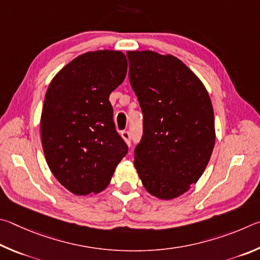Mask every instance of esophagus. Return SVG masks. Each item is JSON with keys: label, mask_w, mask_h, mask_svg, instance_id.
Instances as JSON below:
<instances>
[{"label": "esophagus", "mask_w": 260, "mask_h": 260, "mask_svg": "<svg viewBox=\"0 0 260 260\" xmlns=\"http://www.w3.org/2000/svg\"><path fill=\"white\" fill-rule=\"evenodd\" d=\"M121 136H122V138L124 139L127 144H130V142H131V133H130V131H127V130L122 131Z\"/></svg>", "instance_id": "obj_1"}]
</instances>
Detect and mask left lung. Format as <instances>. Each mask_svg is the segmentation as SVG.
Wrapping results in <instances>:
<instances>
[{
  "label": "left lung",
  "mask_w": 260,
  "mask_h": 260,
  "mask_svg": "<svg viewBox=\"0 0 260 260\" xmlns=\"http://www.w3.org/2000/svg\"><path fill=\"white\" fill-rule=\"evenodd\" d=\"M129 80L142 112L135 167L148 193L171 200L202 176L215 146L211 100L198 76L171 54L127 51Z\"/></svg>",
  "instance_id": "8db88e82"
}]
</instances>
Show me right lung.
Segmentation results:
<instances>
[{"label": "right lung", "mask_w": 260, "mask_h": 260, "mask_svg": "<svg viewBox=\"0 0 260 260\" xmlns=\"http://www.w3.org/2000/svg\"><path fill=\"white\" fill-rule=\"evenodd\" d=\"M126 68L121 51L86 52L67 63L45 93L41 115L45 160L59 183L76 195L106 188L127 153L108 100Z\"/></svg>", "instance_id": "obj_1"}]
</instances>
